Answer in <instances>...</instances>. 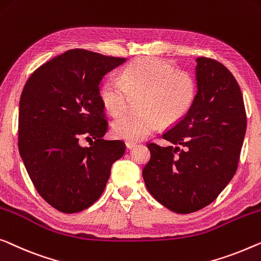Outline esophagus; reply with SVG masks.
Returning a JSON list of instances; mask_svg holds the SVG:
<instances>
[{"instance_id": "34e87169", "label": "esophagus", "mask_w": 261, "mask_h": 261, "mask_svg": "<svg viewBox=\"0 0 261 261\" xmlns=\"http://www.w3.org/2000/svg\"><path fill=\"white\" fill-rule=\"evenodd\" d=\"M135 146H137V142H134V141H126V147H127L128 149L134 148Z\"/></svg>"}]
</instances>
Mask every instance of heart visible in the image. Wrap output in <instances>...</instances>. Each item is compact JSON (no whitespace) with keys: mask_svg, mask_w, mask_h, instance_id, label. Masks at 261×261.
I'll list each match as a JSON object with an SVG mask.
<instances>
[{"mask_svg":"<svg viewBox=\"0 0 261 261\" xmlns=\"http://www.w3.org/2000/svg\"><path fill=\"white\" fill-rule=\"evenodd\" d=\"M198 87L193 75L158 58L135 60L121 71L120 81L108 77L101 84L99 97L112 115L127 107L129 96H138L139 113H126L112 122L115 138L138 141L156 130L161 121H180L193 106Z\"/></svg>","mask_w":261,"mask_h":261,"instance_id":"heart-1","label":"heart"}]
</instances>
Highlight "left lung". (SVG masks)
<instances>
[{"mask_svg": "<svg viewBox=\"0 0 261 261\" xmlns=\"http://www.w3.org/2000/svg\"><path fill=\"white\" fill-rule=\"evenodd\" d=\"M195 62L194 103L162 135L172 145L148 143L152 155L142 171L154 199L181 214L210 205L232 180L247 124L243 94L231 71L212 59Z\"/></svg>", "mask_w": 261, "mask_h": 261, "instance_id": "8db88e82", "label": "left lung"}]
</instances>
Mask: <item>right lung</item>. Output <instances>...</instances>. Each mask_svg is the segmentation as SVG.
<instances>
[{
    "label": "right lung",
    "mask_w": 261,
    "mask_h": 261,
    "mask_svg": "<svg viewBox=\"0 0 261 261\" xmlns=\"http://www.w3.org/2000/svg\"><path fill=\"white\" fill-rule=\"evenodd\" d=\"M126 59L71 49L41 66L22 90L18 150L30 180L63 213L92 206L103 193L112 165L124 154L120 140H105L99 97L106 74ZM91 141L89 147L81 140Z\"/></svg>",
    "instance_id": "right-lung-1"
}]
</instances>
